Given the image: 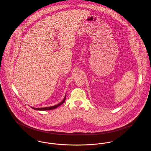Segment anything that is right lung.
Returning <instances> with one entry per match:
<instances>
[{
    "label": "right lung",
    "instance_id": "right-lung-1",
    "mask_svg": "<svg viewBox=\"0 0 151 151\" xmlns=\"http://www.w3.org/2000/svg\"><path fill=\"white\" fill-rule=\"evenodd\" d=\"M65 98H66V94L65 95V98L64 99H63L62 101H61L60 103H59L58 104L56 105H54V106H49V107H45V108H34V107H32L31 106V108L34 110H52V109H55L56 108L60 106L61 105H62L64 102H65Z\"/></svg>",
    "mask_w": 151,
    "mask_h": 151
}]
</instances>
